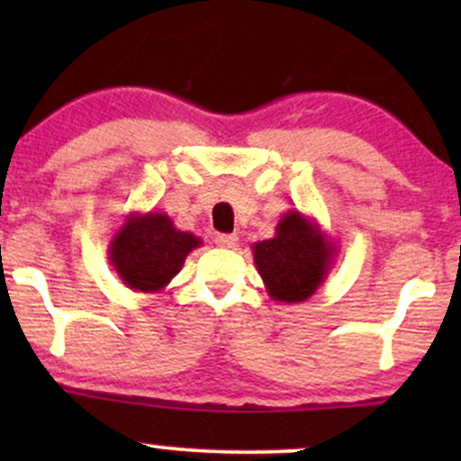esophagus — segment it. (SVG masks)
<instances>
[{
  "label": "esophagus",
  "instance_id": "obj_1",
  "mask_svg": "<svg viewBox=\"0 0 461 461\" xmlns=\"http://www.w3.org/2000/svg\"><path fill=\"white\" fill-rule=\"evenodd\" d=\"M214 242L223 249H234L238 245V236L236 234H216Z\"/></svg>",
  "mask_w": 461,
  "mask_h": 461
}]
</instances>
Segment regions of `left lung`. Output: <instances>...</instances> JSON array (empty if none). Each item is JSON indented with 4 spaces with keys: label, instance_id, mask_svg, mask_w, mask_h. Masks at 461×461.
Here are the masks:
<instances>
[{
    "label": "left lung",
    "instance_id": "left-lung-1",
    "mask_svg": "<svg viewBox=\"0 0 461 461\" xmlns=\"http://www.w3.org/2000/svg\"><path fill=\"white\" fill-rule=\"evenodd\" d=\"M251 249L268 297L282 303L308 301L327 279L336 256V245L316 219L299 210H288L275 227V236Z\"/></svg>",
    "mask_w": 461,
    "mask_h": 461
}]
</instances>
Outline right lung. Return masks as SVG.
Returning a JSON list of instances; mask_svg holds the SVG:
<instances>
[{"mask_svg": "<svg viewBox=\"0 0 461 461\" xmlns=\"http://www.w3.org/2000/svg\"><path fill=\"white\" fill-rule=\"evenodd\" d=\"M201 238L182 231L164 212H130L108 247V260L119 279L134 293H162L182 271Z\"/></svg>", "mask_w": 461, "mask_h": 461, "instance_id": "obj_1", "label": "right lung"}]
</instances>
